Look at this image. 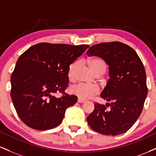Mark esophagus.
Returning a JSON list of instances; mask_svg holds the SVG:
<instances>
[{"label": "esophagus", "instance_id": "obj_1", "mask_svg": "<svg viewBox=\"0 0 156 156\" xmlns=\"http://www.w3.org/2000/svg\"><path fill=\"white\" fill-rule=\"evenodd\" d=\"M77 101L79 103H84L85 102V100H83V99H78V100H77Z\"/></svg>", "mask_w": 156, "mask_h": 156}]
</instances>
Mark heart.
Returning a JSON list of instances; mask_svg holds the SVG:
<instances>
[{"label": "heart", "instance_id": "heart-1", "mask_svg": "<svg viewBox=\"0 0 156 156\" xmlns=\"http://www.w3.org/2000/svg\"><path fill=\"white\" fill-rule=\"evenodd\" d=\"M77 62L72 63L69 66L68 71V76L70 80H72L74 74V71L77 66ZM88 65L90 69L95 74L99 73H104L105 72L106 66L105 62L99 58H93L88 60ZM70 92L71 94L76 96L79 99H87L91 98L93 96L97 94L99 92V87L96 85H87V84L79 83L73 85L70 87Z\"/></svg>", "mask_w": 156, "mask_h": 156}]
</instances>
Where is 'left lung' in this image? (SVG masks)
<instances>
[{
  "instance_id": "1",
  "label": "left lung",
  "mask_w": 156,
  "mask_h": 156,
  "mask_svg": "<svg viewBox=\"0 0 156 156\" xmlns=\"http://www.w3.org/2000/svg\"><path fill=\"white\" fill-rule=\"evenodd\" d=\"M87 55L100 57L109 66L110 78L100 97L111 102L94 105L87 123L103 135L124 133L141 115L147 95L142 62L131 47L120 42L94 45L87 51ZM107 106L110 107L109 110Z\"/></svg>"
}]
</instances>
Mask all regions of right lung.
Returning a JSON list of instances; mask_svg holds the SVG:
<instances>
[{
  "label": "right lung",
  "instance_id": "obj_1",
  "mask_svg": "<svg viewBox=\"0 0 156 156\" xmlns=\"http://www.w3.org/2000/svg\"><path fill=\"white\" fill-rule=\"evenodd\" d=\"M89 47L41 43L20 56L11 76V98L26 125L38 130L58 126L66 109L77 101L74 95L56 98L69 85V66Z\"/></svg>",
  "mask_w": 156,
  "mask_h": 156
}]
</instances>
